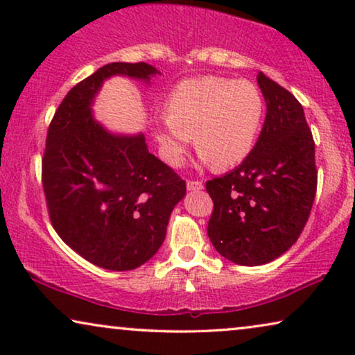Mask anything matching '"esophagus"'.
Instances as JSON below:
<instances>
[{"mask_svg":"<svg viewBox=\"0 0 355 355\" xmlns=\"http://www.w3.org/2000/svg\"><path fill=\"white\" fill-rule=\"evenodd\" d=\"M187 191H202L203 184L200 181H187Z\"/></svg>","mask_w":355,"mask_h":355,"instance_id":"1","label":"esophagus"}]
</instances>
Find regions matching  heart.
I'll list each match as a JSON object with an SVG mask.
<instances>
[{
    "instance_id": "obj_1",
    "label": "heart",
    "mask_w": 355,
    "mask_h": 355,
    "mask_svg": "<svg viewBox=\"0 0 355 355\" xmlns=\"http://www.w3.org/2000/svg\"><path fill=\"white\" fill-rule=\"evenodd\" d=\"M164 113L166 119L153 128L164 162L179 166L193 135L202 162L227 169L244 162L254 148L265 100L254 82L207 76L174 87Z\"/></svg>"
}]
</instances>
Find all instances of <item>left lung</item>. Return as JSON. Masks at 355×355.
<instances>
[{
    "instance_id": "1",
    "label": "left lung",
    "mask_w": 355,
    "mask_h": 355,
    "mask_svg": "<svg viewBox=\"0 0 355 355\" xmlns=\"http://www.w3.org/2000/svg\"><path fill=\"white\" fill-rule=\"evenodd\" d=\"M263 128L244 162L207 182L213 200L208 237L225 259L257 266L297 241L317 192L315 144L302 105L263 72Z\"/></svg>"
}]
</instances>
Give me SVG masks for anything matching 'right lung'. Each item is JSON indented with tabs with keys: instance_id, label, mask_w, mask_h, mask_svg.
<instances>
[{
	"instance_id": "right-lung-1",
	"label": "right lung",
	"mask_w": 355,
	"mask_h": 355,
	"mask_svg": "<svg viewBox=\"0 0 355 355\" xmlns=\"http://www.w3.org/2000/svg\"><path fill=\"white\" fill-rule=\"evenodd\" d=\"M157 74L147 62L100 67L67 92L48 128L42 182L51 225L72 250L105 270H134L152 259L186 196V181L148 152L142 132H111L92 110L110 77L150 84Z\"/></svg>"
}]
</instances>
